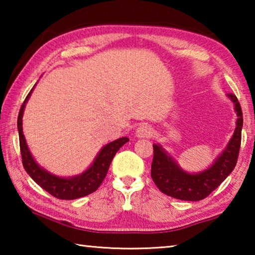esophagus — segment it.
<instances>
[{
	"label": "esophagus",
	"instance_id": "obj_1",
	"mask_svg": "<svg viewBox=\"0 0 255 255\" xmlns=\"http://www.w3.org/2000/svg\"><path fill=\"white\" fill-rule=\"evenodd\" d=\"M153 135V129L148 125H140L136 130V137L138 138H148Z\"/></svg>",
	"mask_w": 255,
	"mask_h": 255
}]
</instances>
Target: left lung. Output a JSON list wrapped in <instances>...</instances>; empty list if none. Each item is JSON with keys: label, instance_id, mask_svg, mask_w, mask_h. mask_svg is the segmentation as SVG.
Returning a JSON list of instances; mask_svg holds the SVG:
<instances>
[{"label": "left lung", "instance_id": "obj_1", "mask_svg": "<svg viewBox=\"0 0 255 255\" xmlns=\"http://www.w3.org/2000/svg\"><path fill=\"white\" fill-rule=\"evenodd\" d=\"M227 98L234 105L237 115L235 130L226 147L207 169L190 173L179 165L161 144H153L154 157L150 175L156 187L166 196L187 201L202 200L218 188L234 170L241 147L243 115L240 102L234 94H227Z\"/></svg>", "mask_w": 255, "mask_h": 255}]
</instances>
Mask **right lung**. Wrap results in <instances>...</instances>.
Wrapping results in <instances>:
<instances>
[{
  "mask_svg": "<svg viewBox=\"0 0 255 255\" xmlns=\"http://www.w3.org/2000/svg\"><path fill=\"white\" fill-rule=\"evenodd\" d=\"M36 84H34V86H36ZM34 86L31 89V91L29 92L27 98H25L22 106H21L18 117L20 150L21 156H22V164L24 170L27 171V173L34 182L38 185H40L42 189L46 190L51 196L58 198V199L73 200L77 199V198L88 196L100 187L102 181L105 180L108 173V170H109L112 158H114L116 153L118 152L120 147H123L127 141H129V138H118V139L110 141V143L103 146L100 149V152L97 154V156L91 163V165L84 172H82L81 174L64 178V176H58L50 173L49 171H47L44 167L40 166L36 162V159L33 158L27 145V140H25L22 130V117L24 108L30 96H31Z\"/></svg>",
  "mask_w": 255,
  "mask_h": 255,
  "instance_id": "obj_1",
  "label": "right lung"
}]
</instances>
